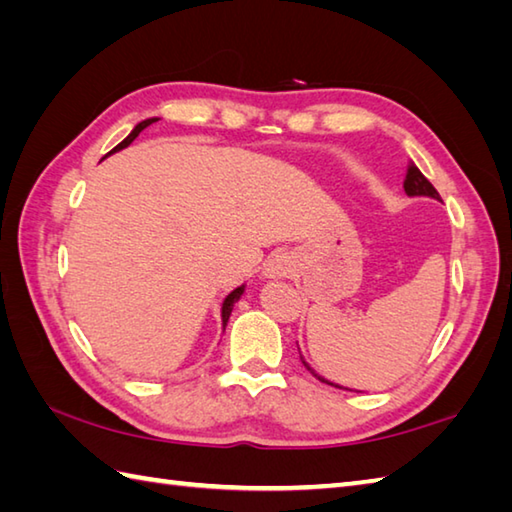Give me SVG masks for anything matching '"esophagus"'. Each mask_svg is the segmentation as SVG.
<instances>
[{
	"label": "esophagus",
	"instance_id": "1",
	"mask_svg": "<svg viewBox=\"0 0 512 512\" xmlns=\"http://www.w3.org/2000/svg\"><path fill=\"white\" fill-rule=\"evenodd\" d=\"M290 270H292V259L288 253H284V250H275L264 264L266 277H286Z\"/></svg>",
	"mask_w": 512,
	"mask_h": 512
}]
</instances>
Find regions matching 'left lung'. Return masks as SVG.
<instances>
[{
  "instance_id": "8db88e82",
  "label": "left lung",
  "mask_w": 512,
  "mask_h": 512,
  "mask_svg": "<svg viewBox=\"0 0 512 512\" xmlns=\"http://www.w3.org/2000/svg\"><path fill=\"white\" fill-rule=\"evenodd\" d=\"M402 187H405V193L407 195H429V198H436V200H440V193L436 191V187H433V184L422 176L420 173V169L413 165V162H409L407 165V176H405V182H402ZM303 365H306L308 369H310V365L303 361ZM310 372L314 374V369H310ZM317 376L321 383H328V380L325 378H321L319 374H314ZM328 385H332V387H339V385H334V383H328ZM339 389H343V387H339ZM352 391V389H350Z\"/></svg>"
}]
</instances>
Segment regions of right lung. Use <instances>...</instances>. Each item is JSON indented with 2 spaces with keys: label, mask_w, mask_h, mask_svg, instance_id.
Here are the masks:
<instances>
[{
  "label": "right lung",
  "mask_w": 512,
  "mask_h": 512,
  "mask_svg": "<svg viewBox=\"0 0 512 512\" xmlns=\"http://www.w3.org/2000/svg\"><path fill=\"white\" fill-rule=\"evenodd\" d=\"M158 121V118H147V121H143V123H138L136 127H134V132L132 134H129L125 140H123V143H118L112 151H110V154H114V151H118V149H123V147H127V145H132L134 143V140H136V136L140 134V132H143V129L145 127H149L151 123H156ZM110 154H105V156H110ZM242 292H244V286H239V288H235L233 292H231V295H228L226 299H224V303H222V323L226 325V321H228V317H231V310H233V303L239 299V295H242Z\"/></svg>",
  "instance_id": "1"
}]
</instances>
